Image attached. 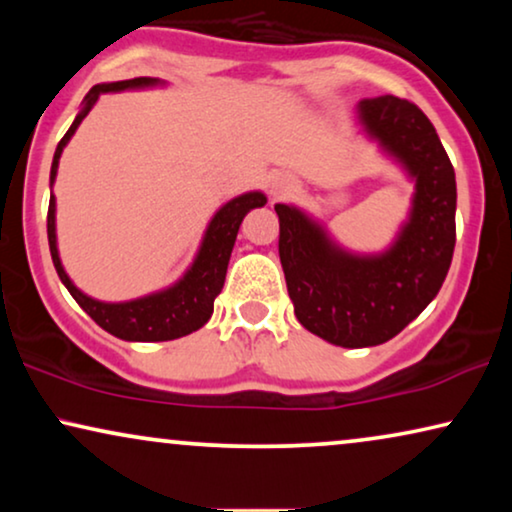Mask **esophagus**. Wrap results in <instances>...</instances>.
<instances>
[{
	"label": "esophagus",
	"instance_id": "1",
	"mask_svg": "<svg viewBox=\"0 0 512 512\" xmlns=\"http://www.w3.org/2000/svg\"><path fill=\"white\" fill-rule=\"evenodd\" d=\"M270 198L272 200H282V198H289L291 193H296L300 188V181L293 177L291 172H275L270 177Z\"/></svg>",
	"mask_w": 512,
	"mask_h": 512
}]
</instances>
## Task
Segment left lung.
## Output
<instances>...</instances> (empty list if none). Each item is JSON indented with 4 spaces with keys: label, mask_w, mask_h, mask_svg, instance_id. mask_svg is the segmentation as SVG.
I'll return each mask as SVG.
<instances>
[{
    "label": "left lung",
    "mask_w": 512,
    "mask_h": 512,
    "mask_svg": "<svg viewBox=\"0 0 512 512\" xmlns=\"http://www.w3.org/2000/svg\"><path fill=\"white\" fill-rule=\"evenodd\" d=\"M363 137L412 184L410 209L387 249L361 254L296 205H275L279 261L296 319L331 345H382L438 296L454 254L457 181L424 111L394 95L356 104Z\"/></svg>",
    "instance_id": "obj_1"
}]
</instances>
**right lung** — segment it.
I'll return each mask as SVG.
<instances>
[{"label":"right lung","mask_w":512,"mask_h":512,"mask_svg":"<svg viewBox=\"0 0 512 512\" xmlns=\"http://www.w3.org/2000/svg\"><path fill=\"white\" fill-rule=\"evenodd\" d=\"M165 81L151 79V76H137L128 81H111L97 83L83 97L81 111L76 114L74 123L69 125L67 135L60 139L58 149H55L53 165H51V188L58 177L60 156L74 137L83 118L90 114L95 102L104 93H123V90H146V88H163ZM268 198L263 191H247L237 198L228 200L226 205L216 209L212 219H209L205 235L195 254L193 263L181 275L177 282L165 286V289L146 293L142 298L121 300V303H107V300H97L88 293H83L72 279H69L65 265L60 261L58 251V233H55V195L51 193V205H48V247H51V258L55 270H58L60 282L67 286L72 298L83 307V312L102 326L104 331L116 335V338L128 342H165L177 340L184 335L198 331L209 321L214 312V298L219 296L226 282L228 261L233 254L237 230L251 209L263 207Z\"/></svg>","instance_id":"right-lung-1"}]
</instances>
